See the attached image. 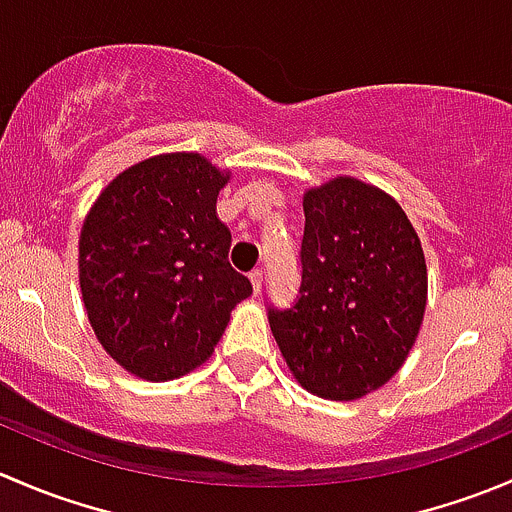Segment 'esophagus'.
Wrapping results in <instances>:
<instances>
[{
    "label": "esophagus",
    "mask_w": 512,
    "mask_h": 512,
    "mask_svg": "<svg viewBox=\"0 0 512 512\" xmlns=\"http://www.w3.org/2000/svg\"><path fill=\"white\" fill-rule=\"evenodd\" d=\"M250 282H252V292L260 294L262 292V285H265V277H262V270L257 267V270L250 272Z\"/></svg>",
    "instance_id": "1"
}]
</instances>
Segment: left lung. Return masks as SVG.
I'll return each instance as SVG.
<instances>
[{
  "mask_svg": "<svg viewBox=\"0 0 512 512\" xmlns=\"http://www.w3.org/2000/svg\"><path fill=\"white\" fill-rule=\"evenodd\" d=\"M302 285L289 309H267L294 379L352 401L404 366L426 312V260L401 205L339 178L304 193Z\"/></svg>",
  "mask_w": 512,
  "mask_h": 512,
  "instance_id": "obj_1",
  "label": "left lung"
}]
</instances>
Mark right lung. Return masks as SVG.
I'll return each instance as SVG.
<instances>
[{"label": "right lung", "mask_w": 512, "mask_h": 512, "mask_svg": "<svg viewBox=\"0 0 512 512\" xmlns=\"http://www.w3.org/2000/svg\"><path fill=\"white\" fill-rule=\"evenodd\" d=\"M230 173L200 153H163L118 173L79 237L84 307L101 347L146 381L185 376L215 352L252 294L227 260L215 213Z\"/></svg>", "instance_id": "1"}]
</instances>
